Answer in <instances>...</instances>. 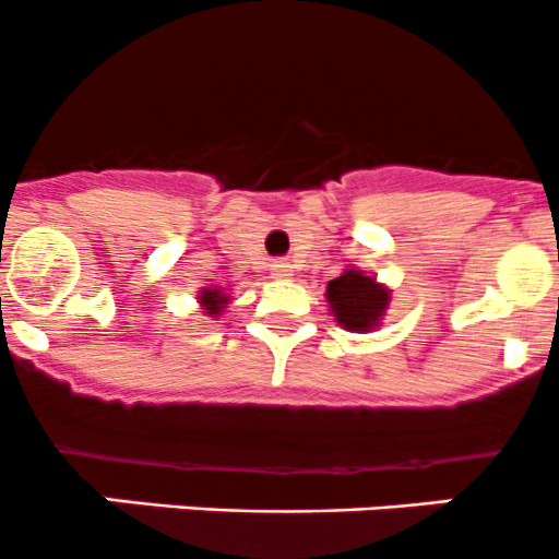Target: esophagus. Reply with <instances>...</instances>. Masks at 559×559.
Here are the masks:
<instances>
[{"instance_id":"34e87169","label":"esophagus","mask_w":559,"mask_h":559,"mask_svg":"<svg viewBox=\"0 0 559 559\" xmlns=\"http://www.w3.org/2000/svg\"><path fill=\"white\" fill-rule=\"evenodd\" d=\"M272 272H274V277H280V280H287L293 274V266L287 261H274L272 263Z\"/></svg>"}]
</instances>
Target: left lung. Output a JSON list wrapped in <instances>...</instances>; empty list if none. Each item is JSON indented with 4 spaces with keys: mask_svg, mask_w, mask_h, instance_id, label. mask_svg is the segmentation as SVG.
Segmentation results:
<instances>
[{
    "mask_svg": "<svg viewBox=\"0 0 559 559\" xmlns=\"http://www.w3.org/2000/svg\"><path fill=\"white\" fill-rule=\"evenodd\" d=\"M325 298H329L336 323L361 334V331L374 329L380 323L383 312L389 309L391 293L389 287L374 282V277L347 269L345 274L329 282Z\"/></svg>",
    "mask_w": 559,
    "mask_h": 559,
    "instance_id": "8db88e82",
    "label": "left lung"
}]
</instances>
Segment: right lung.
Returning a JSON list of instances; mask_svg holds the SVG:
<instances>
[{"instance_id": "right-lung-1", "label": "right lung", "mask_w": 559, "mask_h": 559, "mask_svg": "<svg viewBox=\"0 0 559 559\" xmlns=\"http://www.w3.org/2000/svg\"><path fill=\"white\" fill-rule=\"evenodd\" d=\"M225 304H228V296H223L217 287H206V290H201V307L206 309L209 314H219Z\"/></svg>"}]
</instances>
